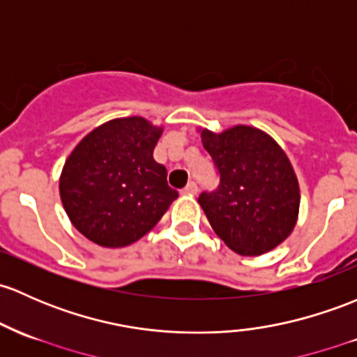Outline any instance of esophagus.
Instances as JSON below:
<instances>
[{"mask_svg":"<svg viewBox=\"0 0 357 357\" xmlns=\"http://www.w3.org/2000/svg\"><path fill=\"white\" fill-rule=\"evenodd\" d=\"M183 193L185 195H191V197H193V195H197L198 193V186H197V183H188V185H186V188L183 190Z\"/></svg>","mask_w":357,"mask_h":357,"instance_id":"34e87169","label":"esophagus"}]
</instances>
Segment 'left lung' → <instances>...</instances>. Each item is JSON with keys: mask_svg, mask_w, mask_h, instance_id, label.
Segmentation results:
<instances>
[{"mask_svg": "<svg viewBox=\"0 0 357 357\" xmlns=\"http://www.w3.org/2000/svg\"><path fill=\"white\" fill-rule=\"evenodd\" d=\"M198 133L220 172L219 190L198 198L213 232L241 257H260L286 241L301 191L284 149L250 125Z\"/></svg>", "mask_w": 357, "mask_h": 357, "instance_id": "8db88e82", "label": "left lung"}]
</instances>
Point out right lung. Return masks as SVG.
Wrapping results in <instances>:
<instances>
[{
  "label": "right lung",
  "instance_id": "right-lung-1",
  "mask_svg": "<svg viewBox=\"0 0 357 357\" xmlns=\"http://www.w3.org/2000/svg\"><path fill=\"white\" fill-rule=\"evenodd\" d=\"M164 126L142 116L102 123L71 150L59 176V197L70 222L104 248L133 245L155 227L178 191L153 160Z\"/></svg>",
  "mask_w": 357,
  "mask_h": 357
}]
</instances>
